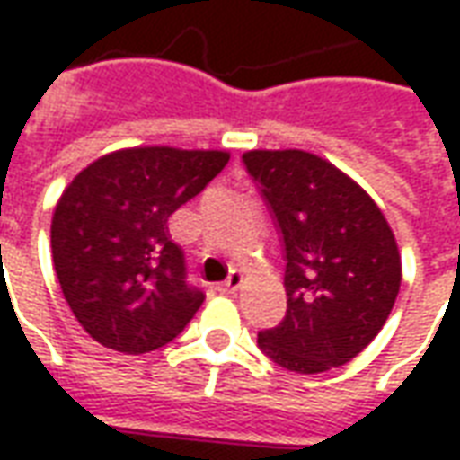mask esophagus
<instances>
[{
	"label": "esophagus",
	"mask_w": 460,
	"mask_h": 460,
	"mask_svg": "<svg viewBox=\"0 0 460 460\" xmlns=\"http://www.w3.org/2000/svg\"><path fill=\"white\" fill-rule=\"evenodd\" d=\"M241 283H243V276H241L239 270H231L229 279L221 283L219 290H221V293H234V290L241 288Z\"/></svg>",
	"instance_id": "34e87169"
}]
</instances>
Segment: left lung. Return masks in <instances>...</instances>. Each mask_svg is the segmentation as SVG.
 Listing matches in <instances>:
<instances>
[{"label":"left lung","mask_w":460,"mask_h":460,"mask_svg":"<svg viewBox=\"0 0 460 460\" xmlns=\"http://www.w3.org/2000/svg\"><path fill=\"white\" fill-rule=\"evenodd\" d=\"M243 167L283 243L288 310L261 352L318 375L365 349L394 308L402 259L385 214L335 164L303 150H251Z\"/></svg>","instance_id":"left-lung-1"}]
</instances>
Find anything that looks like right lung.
<instances>
[{
  "mask_svg": "<svg viewBox=\"0 0 460 460\" xmlns=\"http://www.w3.org/2000/svg\"><path fill=\"white\" fill-rule=\"evenodd\" d=\"M229 162V152L130 147L88 164L51 221L54 269L75 320L101 345L142 355L187 328L204 293L187 283L167 219Z\"/></svg>",
  "mask_w": 460,
  "mask_h": 460,
  "instance_id": "1",
  "label": "right lung"
}]
</instances>
